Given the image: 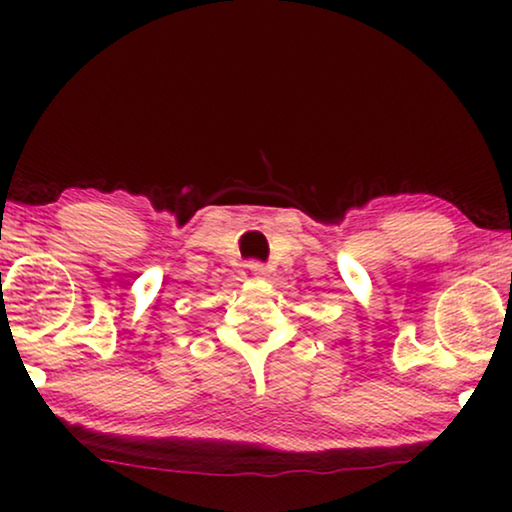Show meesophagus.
Here are the masks:
<instances>
[{
  "instance_id": "obj_1",
  "label": "esophagus",
  "mask_w": 512,
  "mask_h": 512,
  "mask_svg": "<svg viewBox=\"0 0 512 512\" xmlns=\"http://www.w3.org/2000/svg\"><path fill=\"white\" fill-rule=\"evenodd\" d=\"M247 268H249L251 275H268V268H265V265H261V263H249Z\"/></svg>"
}]
</instances>
